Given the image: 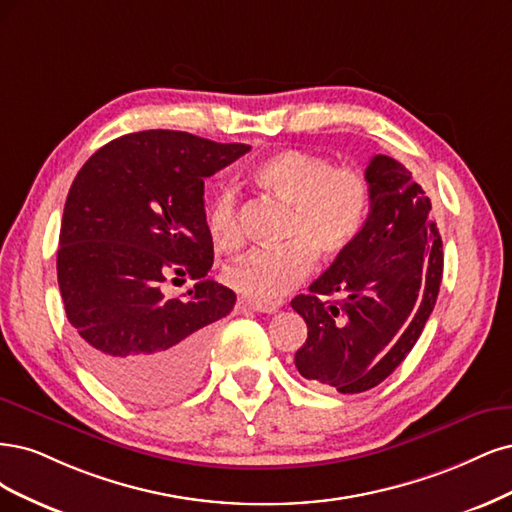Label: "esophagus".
<instances>
[{"mask_svg": "<svg viewBox=\"0 0 512 512\" xmlns=\"http://www.w3.org/2000/svg\"><path fill=\"white\" fill-rule=\"evenodd\" d=\"M255 312H266V315H274V312L280 308V302H268V300H246Z\"/></svg>", "mask_w": 512, "mask_h": 512, "instance_id": "esophagus-1", "label": "esophagus"}]
</instances>
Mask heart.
Instances as JSON below:
<instances>
[{"label":"heart","mask_w":512,"mask_h":512,"mask_svg":"<svg viewBox=\"0 0 512 512\" xmlns=\"http://www.w3.org/2000/svg\"><path fill=\"white\" fill-rule=\"evenodd\" d=\"M257 183L293 208L283 249H255L225 268V283L253 300H278L298 287L321 259H336L359 238L370 210V185L355 168H334L327 157L285 148L255 168ZM208 234L223 249L244 238L234 189L223 187L208 208Z\"/></svg>","instance_id":"obj_1"}]
</instances>
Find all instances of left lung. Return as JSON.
Returning a JSON list of instances; mask_svg holds the SVG:
<instances>
[{"label": "left lung", "instance_id": "left-lung-1", "mask_svg": "<svg viewBox=\"0 0 512 512\" xmlns=\"http://www.w3.org/2000/svg\"><path fill=\"white\" fill-rule=\"evenodd\" d=\"M366 180L370 212L359 238L306 295L291 300L308 325L295 368L312 385L340 393L368 391L402 364L442 283V240L430 197L387 155L370 159Z\"/></svg>", "mask_w": 512, "mask_h": 512}]
</instances>
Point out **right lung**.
Instances as JSON below:
<instances>
[{
  "mask_svg": "<svg viewBox=\"0 0 512 512\" xmlns=\"http://www.w3.org/2000/svg\"><path fill=\"white\" fill-rule=\"evenodd\" d=\"M249 148L148 129L108 142L74 178L57 251L65 315L87 366L131 404L174 402L204 374L212 325L236 304L206 278L204 178ZM168 279L196 285L170 301Z\"/></svg>",
  "mask_w": 512,
  "mask_h": 512,
  "instance_id": "obj_1",
  "label": "right lung"
}]
</instances>
